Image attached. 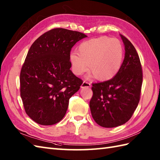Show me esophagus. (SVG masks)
Masks as SVG:
<instances>
[{
  "instance_id": "obj_1",
  "label": "esophagus",
  "mask_w": 160,
  "mask_h": 160,
  "mask_svg": "<svg viewBox=\"0 0 160 160\" xmlns=\"http://www.w3.org/2000/svg\"><path fill=\"white\" fill-rule=\"evenodd\" d=\"M91 83L87 82V81H84L82 84H81V88H85V87H90Z\"/></svg>"
}]
</instances>
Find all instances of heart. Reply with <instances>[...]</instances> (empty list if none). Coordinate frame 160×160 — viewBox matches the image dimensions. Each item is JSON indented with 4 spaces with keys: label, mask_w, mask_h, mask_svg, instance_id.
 I'll list each match as a JSON object with an SVG mask.
<instances>
[{
    "label": "heart",
    "mask_w": 160,
    "mask_h": 160,
    "mask_svg": "<svg viewBox=\"0 0 160 160\" xmlns=\"http://www.w3.org/2000/svg\"><path fill=\"white\" fill-rule=\"evenodd\" d=\"M123 55V46L120 40L102 36L81 42L77 47V53H70L69 61L73 72L77 76L85 73L89 64L92 76L104 81L118 73Z\"/></svg>",
    "instance_id": "heart-1"
}]
</instances>
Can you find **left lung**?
<instances>
[{"label": "left lung", "mask_w": 160, "mask_h": 160, "mask_svg": "<svg viewBox=\"0 0 160 160\" xmlns=\"http://www.w3.org/2000/svg\"><path fill=\"white\" fill-rule=\"evenodd\" d=\"M120 36L125 49L120 70L112 79L92 84L91 115L98 124L105 128L116 127L130 120L140 98L142 71L140 58L132 43Z\"/></svg>", "instance_id": "obj_1"}]
</instances>
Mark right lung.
Returning a JSON list of instances; mask_svg holds the SVG:
<instances>
[{
    "mask_svg": "<svg viewBox=\"0 0 160 160\" xmlns=\"http://www.w3.org/2000/svg\"><path fill=\"white\" fill-rule=\"evenodd\" d=\"M86 37L78 32L53 29L30 47L20 71V96L26 113L36 123L55 124L66 114L69 98L82 84L70 69V52Z\"/></svg>",
    "mask_w": 160,
    "mask_h": 160,
    "instance_id": "1",
    "label": "right lung"
}]
</instances>
